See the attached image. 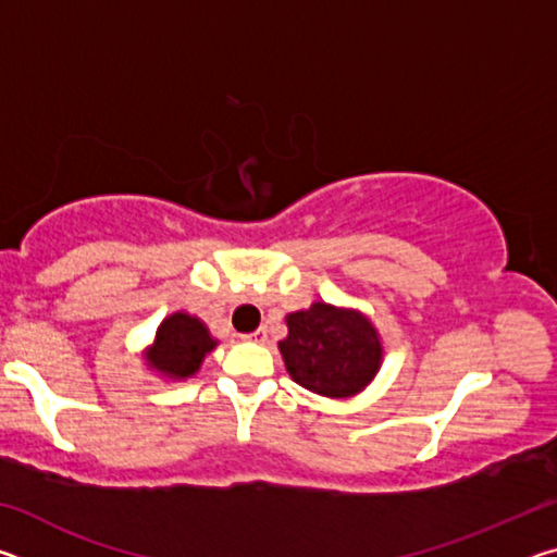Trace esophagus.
<instances>
[{
	"instance_id": "1",
	"label": "esophagus",
	"mask_w": 557,
	"mask_h": 557,
	"mask_svg": "<svg viewBox=\"0 0 557 557\" xmlns=\"http://www.w3.org/2000/svg\"><path fill=\"white\" fill-rule=\"evenodd\" d=\"M245 338H248V342H256V344H265L268 342V329L260 326V329H256V332L248 334Z\"/></svg>"
}]
</instances>
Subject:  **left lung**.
Instances as JSON below:
<instances>
[{
    "instance_id": "1",
    "label": "left lung",
    "mask_w": 557,
    "mask_h": 557,
    "mask_svg": "<svg viewBox=\"0 0 557 557\" xmlns=\"http://www.w3.org/2000/svg\"><path fill=\"white\" fill-rule=\"evenodd\" d=\"M285 322L287 338L277 348L289 379L301 388L324 398H351L381 371V334L358 309L312 301Z\"/></svg>"
}]
</instances>
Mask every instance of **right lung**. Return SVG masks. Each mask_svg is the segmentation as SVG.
Returning a JSON list of instances; mask_svg holds the SVG:
<instances>
[{
  "instance_id": "right-lung-1",
  "label": "right lung",
  "mask_w": 557,
  "mask_h": 557,
  "mask_svg": "<svg viewBox=\"0 0 557 557\" xmlns=\"http://www.w3.org/2000/svg\"><path fill=\"white\" fill-rule=\"evenodd\" d=\"M219 346L209 326L188 312H172L157 326L154 342L145 348V366L166 381H186L199 373L203 358Z\"/></svg>"
}]
</instances>
